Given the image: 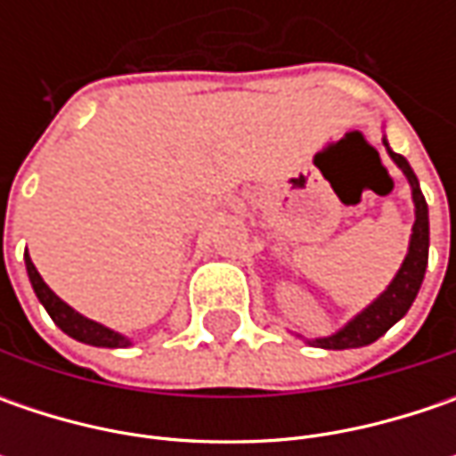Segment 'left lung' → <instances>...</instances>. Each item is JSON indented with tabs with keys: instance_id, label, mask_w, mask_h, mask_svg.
I'll return each instance as SVG.
<instances>
[{
	"instance_id": "obj_1",
	"label": "left lung",
	"mask_w": 456,
	"mask_h": 456,
	"mask_svg": "<svg viewBox=\"0 0 456 456\" xmlns=\"http://www.w3.org/2000/svg\"><path fill=\"white\" fill-rule=\"evenodd\" d=\"M383 144L388 157L394 159L395 167L406 175V180L411 184V198H413V220L411 228V240H409V254L403 258L401 269L395 272L391 279V284L386 287L383 294H378L370 305L365 306L362 312H358L350 322L340 327L335 335H327V338H314V340H306L314 347H324V350H347V347H365L370 342H376L378 338H383L391 327H394L409 309H411L416 294L421 289V281H424V273H427V264H429V208L427 200L421 195V187L419 180L413 175L411 165L406 162V157L395 154L388 147V139L383 136Z\"/></svg>"
}]
</instances>
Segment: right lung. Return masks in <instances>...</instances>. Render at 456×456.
<instances>
[{
    "mask_svg": "<svg viewBox=\"0 0 456 456\" xmlns=\"http://www.w3.org/2000/svg\"><path fill=\"white\" fill-rule=\"evenodd\" d=\"M25 266H27V276H29V284L32 289L37 294L40 305L47 309V314L53 317V322L61 327L65 335H70L73 340L86 342V345H94V347H129L132 340L121 332H116L111 327L106 324L94 322L88 317H83L80 312H76L70 305H65L61 297L55 291L50 289L45 284V279L40 276V272L35 269L32 258L25 251Z\"/></svg>",
    "mask_w": 456,
    "mask_h": 456,
    "instance_id": "obj_1",
    "label": "right lung"
}]
</instances>
